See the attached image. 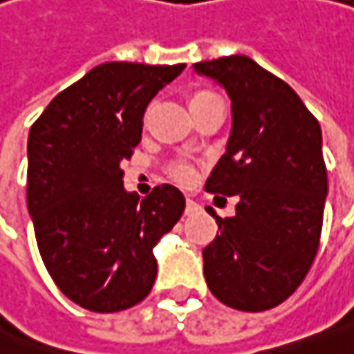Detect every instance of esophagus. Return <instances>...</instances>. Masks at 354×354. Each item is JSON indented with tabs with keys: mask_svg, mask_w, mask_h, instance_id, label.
Masks as SVG:
<instances>
[{
	"mask_svg": "<svg viewBox=\"0 0 354 354\" xmlns=\"http://www.w3.org/2000/svg\"><path fill=\"white\" fill-rule=\"evenodd\" d=\"M199 212H201L199 203H195L193 199H187V205H185V214L193 215V214H199Z\"/></svg>",
	"mask_w": 354,
	"mask_h": 354,
	"instance_id": "1",
	"label": "esophagus"
}]
</instances>
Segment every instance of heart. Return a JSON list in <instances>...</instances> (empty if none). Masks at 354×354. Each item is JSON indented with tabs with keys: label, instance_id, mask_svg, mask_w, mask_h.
I'll use <instances>...</instances> for the list:
<instances>
[{
	"label": "heart",
	"instance_id": "obj_1",
	"mask_svg": "<svg viewBox=\"0 0 354 354\" xmlns=\"http://www.w3.org/2000/svg\"><path fill=\"white\" fill-rule=\"evenodd\" d=\"M215 102H223V100H221L219 94H215L214 90H193L189 96H187V104H189L191 114L201 113V111H205L207 106H212ZM173 175L179 181H185V179H189L191 171L185 165H179V167H175Z\"/></svg>",
	"mask_w": 354,
	"mask_h": 354
}]
</instances>
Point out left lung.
I'll list each match as a JSON object with an SVG mask.
<instances>
[{"mask_svg": "<svg viewBox=\"0 0 354 354\" xmlns=\"http://www.w3.org/2000/svg\"><path fill=\"white\" fill-rule=\"evenodd\" d=\"M232 100V133L205 191L238 195L203 250L215 298L236 310L278 306L315 262L328 193L320 124L298 94L248 56L193 64ZM217 197V195H215Z\"/></svg>", "mask_w": 354, "mask_h": 354, "instance_id": "obj_1", "label": "left lung"}]
</instances>
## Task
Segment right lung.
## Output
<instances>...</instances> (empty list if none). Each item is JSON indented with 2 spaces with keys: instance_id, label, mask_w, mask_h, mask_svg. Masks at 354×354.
I'll use <instances>...</instances> for the list:
<instances>
[{
  "instance_id": "1",
  "label": "right lung",
  "mask_w": 354,
  "mask_h": 354,
  "mask_svg": "<svg viewBox=\"0 0 354 354\" xmlns=\"http://www.w3.org/2000/svg\"><path fill=\"white\" fill-rule=\"evenodd\" d=\"M185 64L104 62L62 90L30 129L28 212L56 286L92 313L127 310L157 278L153 248L179 221L183 193L165 183L140 199L122 161L142 114Z\"/></svg>"
}]
</instances>
